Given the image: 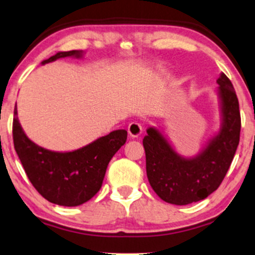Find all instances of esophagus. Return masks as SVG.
Listing matches in <instances>:
<instances>
[{
	"mask_svg": "<svg viewBox=\"0 0 255 255\" xmlns=\"http://www.w3.org/2000/svg\"><path fill=\"white\" fill-rule=\"evenodd\" d=\"M141 131H143V127L137 122H132L128 128V132L131 137H138L141 133Z\"/></svg>",
	"mask_w": 255,
	"mask_h": 255,
	"instance_id": "obj_1",
	"label": "esophagus"
}]
</instances>
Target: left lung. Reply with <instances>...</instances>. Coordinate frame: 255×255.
I'll return each mask as SVG.
<instances>
[{
	"mask_svg": "<svg viewBox=\"0 0 255 255\" xmlns=\"http://www.w3.org/2000/svg\"><path fill=\"white\" fill-rule=\"evenodd\" d=\"M224 123L219 134L192 159L178 156L156 128L143 139L148 183L160 199L174 205L203 200L223 183L240 139L241 118L236 90L225 74L217 79Z\"/></svg>",
	"mask_w": 255,
	"mask_h": 255,
	"instance_id": "obj_1",
	"label": "left lung"
}]
</instances>
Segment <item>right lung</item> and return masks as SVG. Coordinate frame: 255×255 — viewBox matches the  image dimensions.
I'll return each instance as SVG.
<instances>
[{"mask_svg":"<svg viewBox=\"0 0 255 255\" xmlns=\"http://www.w3.org/2000/svg\"><path fill=\"white\" fill-rule=\"evenodd\" d=\"M81 52H57L42 64L68 56L79 57ZM14 114L12 139L28 179L43 198L62 206H78L98 192L111 158L128 138L127 131L116 130L79 150L52 152L32 143L18 123L16 108Z\"/></svg>","mask_w":255,"mask_h":255,"instance_id":"1","label":"right lung"}]
</instances>
